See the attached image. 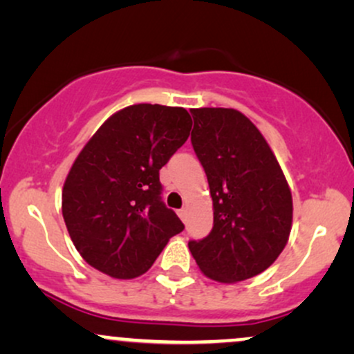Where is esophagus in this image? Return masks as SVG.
<instances>
[{"label":"esophagus","mask_w":354,"mask_h":354,"mask_svg":"<svg viewBox=\"0 0 354 354\" xmlns=\"http://www.w3.org/2000/svg\"><path fill=\"white\" fill-rule=\"evenodd\" d=\"M178 216H180L183 221H186V218H188V209L186 208H181L180 211H178Z\"/></svg>","instance_id":"esophagus-1"}]
</instances>
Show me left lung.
Returning a JSON list of instances; mask_svg holds the SVG:
<instances>
[{
	"label": "left lung",
	"mask_w": 354,
	"mask_h": 354,
	"mask_svg": "<svg viewBox=\"0 0 354 354\" xmlns=\"http://www.w3.org/2000/svg\"><path fill=\"white\" fill-rule=\"evenodd\" d=\"M191 145L208 178L213 230L188 243L208 278L234 283L263 273L286 246L291 191L258 128L231 108L191 109Z\"/></svg>",
	"instance_id": "8db88e82"
}]
</instances>
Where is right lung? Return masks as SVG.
<instances>
[{"mask_svg": "<svg viewBox=\"0 0 354 354\" xmlns=\"http://www.w3.org/2000/svg\"><path fill=\"white\" fill-rule=\"evenodd\" d=\"M191 124L185 108L133 104L88 141L63 186L64 223L88 265L136 278L185 230L161 200L160 169L188 140Z\"/></svg>", "mask_w": 354, "mask_h": 354, "instance_id": "add662e5", "label": "right lung"}]
</instances>
